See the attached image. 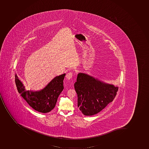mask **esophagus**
Masks as SVG:
<instances>
[{
	"label": "esophagus",
	"mask_w": 149,
	"mask_h": 149,
	"mask_svg": "<svg viewBox=\"0 0 149 149\" xmlns=\"http://www.w3.org/2000/svg\"><path fill=\"white\" fill-rule=\"evenodd\" d=\"M72 76H73V73L71 72L68 73L66 75V79L68 80H70L72 78Z\"/></svg>",
	"instance_id": "34e87169"
}]
</instances>
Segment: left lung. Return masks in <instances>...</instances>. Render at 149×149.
<instances>
[{"instance_id":"left-lung-1","label":"left lung","mask_w":149,"mask_h":149,"mask_svg":"<svg viewBox=\"0 0 149 149\" xmlns=\"http://www.w3.org/2000/svg\"><path fill=\"white\" fill-rule=\"evenodd\" d=\"M74 87L78 108L85 116L97 114L113 100L118 87L84 73L78 74Z\"/></svg>"}]
</instances>
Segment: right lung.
Here are the masks:
<instances>
[{"mask_svg":"<svg viewBox=\"0 0 149 149\" xmlns=\"http://www.w3.org/2000/svg\"><path fill=\"white\" fill-rule=\"evenodd\" d=\"M65 74L56 76L39 91H27L15 74V83L18 93L31 108L39 112H49L55 108L59 95L64 89Z\"/></svg>","mask_w":149,"mask_h":149,"instance_id":"add662e5","label":"right lung"}]
</instances>
